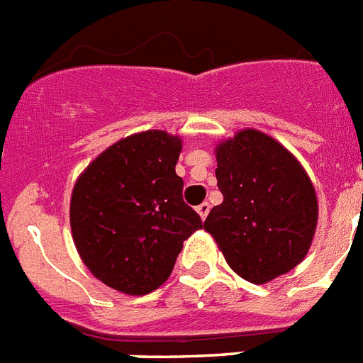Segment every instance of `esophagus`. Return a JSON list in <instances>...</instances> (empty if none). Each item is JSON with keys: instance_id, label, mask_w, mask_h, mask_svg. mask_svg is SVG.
I'll return each instance as SVG.
<instances>
[{"instance_id": "obj_1", "label": "esophagus", "mask_w": 363, "mask_h": 363, "mask_svg": "<svg viewBox=\"0 0 363 363\" xmlns=\"http://www.w3.org/2000/svg\"><path fill=\"white\" fill-rule=\"evenodd\" d=\"M208 211H211V205H208V203H201V205H197L196 207V212L199 214V216H201V220H205V218H207Z\"/></svg>"}]
</instances>
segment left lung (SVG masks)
I'll return each instance as SVG.
<instances>
[{
	"instance_id": "obj_1",
	"label": "left lung",
	"mask_w": 363,
	"mask_h": 363,
	"mask_svg": "<svg viewBox=\"0 0 363 363\" xmlns=\"http://www.w3.org/2000/svg\"><path fill=\"white\" fill-rule=\"evenodd\" d=\"M222 205L203 229L233 272L263 285L304 261L313 242L319 201L308 172L272 135L238 130L214 147Z\"/></svg>"
}]
</instances>
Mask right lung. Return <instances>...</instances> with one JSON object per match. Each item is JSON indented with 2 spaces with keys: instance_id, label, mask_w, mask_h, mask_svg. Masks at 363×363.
<instances>
[{
  "instance_id": "right-lung-1",
  "label": "right lung",
  "mask_w": 363,
  "mask_h": 363,
  "mask_svg": "<svg viewBox=\"0 0 363 363\" xmlns=\"http://www.w3.org/2000/svg\"><path fill=\"white\" fill-rule=\"evenodd\" d=\"M182 140L166 130L126 135L100 152L70 196L72 240L89 272L123 294L166 284L182 242L203 228L175 173Z\"/></svg>"
}]
</instances>
